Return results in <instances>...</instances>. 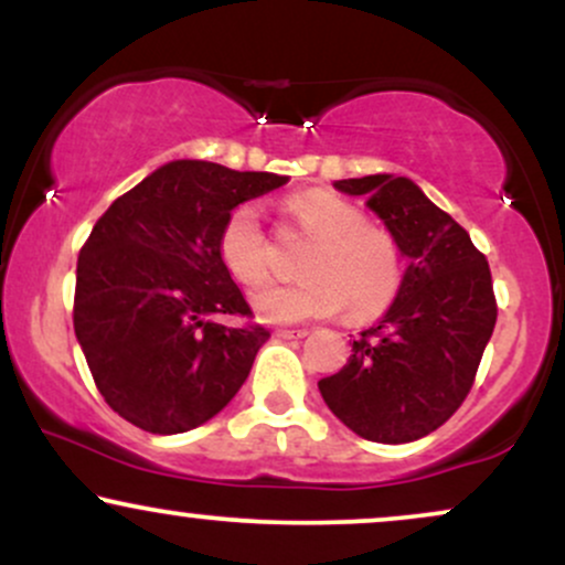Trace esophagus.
Instances as JSON below:
<instances>
[{"instance_id": "1", "label": "esophagus", "mask_w": 565, "mask_h": 565, "mask_svg": "<svg viewBox=\"0 0 565 565\" xmlns=\"http://www.w3.org/2000/svg\"><path fill=\"white\" fill-rule=\"evenodd\" d=\"M308 334V329H278L276 337L278 340H302Z\"/></svg>"}]
</instances>
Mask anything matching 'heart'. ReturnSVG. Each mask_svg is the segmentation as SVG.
Returning a JSON list of instances; mask_svg holds the SVG:
<instances>
[{
	"label": "heart",
	"instance_id": "heart-1",
	"mask_svg": "<svg viewBox=\"0 0 565 565\" xmlns=\"http://www.w3.org/2000/svg\"><path fill=\"white\" fill-rule=\"evenodd\" d=\"M287 212L313 238L295 284H263L252 291V310L265 323L327 319L348 305L353 319H372L391 305L404 278V257L385 231L369 228L359 206L332 191L295 193ZM220 260L236 281L260 284L270 252L252 204H238L220 231Z\"/></svg>",
	"mask_w": 565,
	"mask_h": 565
}]
</instances>
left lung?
Returning <instances> with one entry per match:
<instances>
[{
  "mask_svg": "<svg viewBox=\"0 0 565 565\" xmlns=\"http://www.w3.org/2000/svg\"><path fill=\"white\" fill-rule=\"evenodd\" d=\"M334 188L366 196L406 268L391 308L319 391L355 436L408 444L438 430L468 398L497 323L489 263L414 180L380 172Z\"/></svg>",
  "mask_w": 565,
  "mask_h": 565,
  "instance_id": "1",
  "label": "left lung"
}]
</instances>
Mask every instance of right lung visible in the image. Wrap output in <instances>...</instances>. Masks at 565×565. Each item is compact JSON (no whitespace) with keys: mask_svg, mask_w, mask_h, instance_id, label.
<instances>
[{"mask_svg":"<svg viewBox=\"0 0 565 565\" xmlns=\"http://www.w3.org/2000/svg\"><path fill=\"white\" fill-rule=\"evenodd\" d=\"M178 159L108 206L76 263L74 332L106 404L157 436L193 430L231 404L270 332L220 260V231L244 201L287 185Z\"/></svg>","mask_w":565,"mask_h":565,"instance_id":"add662e5","label":"right lung"}]
</instances>
